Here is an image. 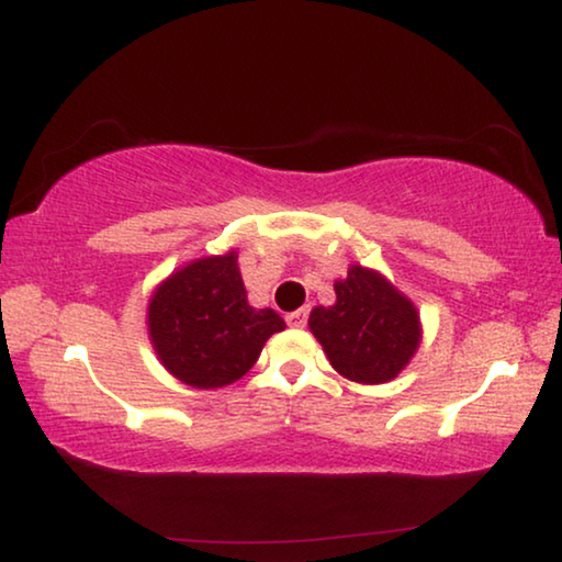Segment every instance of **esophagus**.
Returning a JSON list of instances; mask_svg holds the SVG:
<instances>
[{"instance_id":"obj_1","label":"esophagus","mask_w":562,"mask_h":562,"mask_svg":"<svg viewBox=\"0 0 562 562\" xmlns=\"http://www.w3.org/2000/svg\"><path fill=\"white\" fill-rule=\"evenodd\" d=\"M307 317H310V310L307 307L292 310V313L284 315V319H288L290 327H305L307 325Z\"/></svg>"}]
</instances>
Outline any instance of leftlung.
Returning <instances> with one entry per match:
<instances>
[{
    "mask_svg": "<svg viewBox=\"0 0 562 562\" xmlns=\"http://www.w3.org/2000/svg\"><path fill=\"white\" fill-rule=\"evenodd\" d=\"M337 302L315 307L310 329L325 347L333 368L347 380L378 385L393 380L420 345V317L378 272L352 265L335 282Z\"/></svg>",
    "mask_w": 562,
    "mask_h": 562,
    "instance_id": "1",
    "label": "left lung"
}]
</instances>
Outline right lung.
I'll use <instances>...</instances> for the list:
<instances>
[{
    "mask_svg": "<svg viewBox=\"0 0 562 562\" xmlns=\"http://www.w3.org/2000/svg\"><path fill=\"white\" fill-rule=\"evenodd\" d=\"M274 310L247 305L237 255L204 257L172 274L149 302V335L165 368L192 387H222L245 375L272 333Z\"/></svg>",
    "mask_w": 562,
    "mask_h": 562,
    "instance_id": "right-lung-1",
    "label": "right lung"
}]
</instances>
